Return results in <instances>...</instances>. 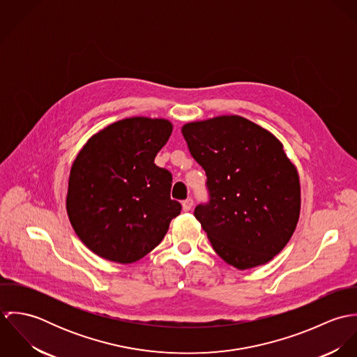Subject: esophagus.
<instances>
[{
    "label": "esophagus",
    "mask_w": 357,
    "mask_h": 357,
    "mask_svg": "<svg viewBox=\"0 0 357 357\" xmlns=\"http://www.w3.org/2000/svg\"><path fill=\"white\" fill-rule=\"evenodd\" d=\"M192 206H194V201H192L191 198L183 201V210H184V211H190V210L192 208Z\"/></svg>",
    "instance_id": "esophagus-1"
}]
</instances>
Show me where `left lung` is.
<instances>
[{"label": "left lung", "mask_w": 357, "mask_h": 357, "mask_svg": "<svg viewBox=\"0 0 357 357\" xmlns=\"http://www.w3.org/2000/svg\"><path fill=\"white\" fill-rule=\"evenodd\" d=\"M207 176L210 202L195 208L214 249L245 271L279 255L301 210L297 167L269 130L239 115H220L181 128Z\"/></svg>", "instance_id": "left-lung-1"}]
</instances>
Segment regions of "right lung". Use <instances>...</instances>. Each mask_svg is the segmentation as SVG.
<instances>
[{
  "label": "right lung",
  "mask_w": 357,
  "mask_h": 357,
  "mask_svg": "<svg viewBox=\"0 0 357 357\" xmlns=\"http://www.w3.org/2000/svg\"><path fill=\"white\" fill-rule=\"evenodd\" d=\"M173 130L165 118L132 116L93 135L73 162L66 208L95 255L132 264L165 238L181 204L170 199L172 173L153 163Z\"/></svg>",
  "instance_id": "obj_1"
}]
</instances>
